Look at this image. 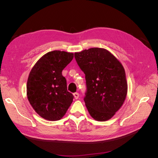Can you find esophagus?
<instances>
[{"mask_svg":"<svg viewBox=\"0 0 158 158\" xmlns=\"http://www.w3.org/2000/svg\"><path fill=\"white\" fill-rule=\"evenodd\" d=\"M73 95H74V98H75L76 99H78V98H79V94H78V93H77V92L74 93Z\"/></svg>","mask_w":158,"mask_h":158,"instance_id":"esophagus-1","label":"esophagus"}]
</instances>
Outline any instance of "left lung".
<instances>
[{
    "label": "left lung",
    "mask_w": 158,
    "mask_h": 158,
    "mask_svg": "<svg viewBox=\"0 0 158 158\" xmlns=\"http://www.w3.org/2000/svg\"><path fill=\"white\" fill-rule=\"evenodd\" d=\"M74 57L85 74L87 91L84 100L89 114L98 121L109 120L127 96L128 85L122 64L109 51L97 47L75 52Z\"/></svg>",
    "instance_id": "8db88e82"
}]
</instances>
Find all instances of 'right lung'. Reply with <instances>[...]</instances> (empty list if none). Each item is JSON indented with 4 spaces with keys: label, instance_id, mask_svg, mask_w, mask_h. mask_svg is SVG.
I'll return each mask as SVG.
<instances>
[{
    "label": "right lung",
    "instance_id": "1",
    "mask_svg": "<svg viewBox=\"0 0 158 158\" xmlns=\"http://www.w3.org/2000/svg\"><path fill=\"white\" fill-rule=\"evenodd\" d=\"M74 54L66 51L47 52L33 66L27 82V97L31 106L46 120L58 121L73 101L67 91L62 71L73 60Z\"/></svg>",
    "mask_w": 158,
    "mask_h": 158
}]
</instances>
